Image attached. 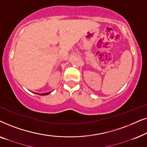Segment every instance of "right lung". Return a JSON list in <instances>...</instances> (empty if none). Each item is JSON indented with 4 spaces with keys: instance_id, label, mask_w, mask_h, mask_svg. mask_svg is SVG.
<instances>
[{
    "instance_id": "obj_1",
    "label": "right lung",
    "mask_w": 147,
    "mask_h": 147,
    "mask_svg": "<svg viewBox=\"0 0 147 147\" xmlns=\"http://www.w3.org/2000/svg\"><path fill=\"white\" fill-rule=\"evenodd\" d=\"M37 94H38V93H37ZM50 94V92H47V93H44V94H38L39 95H41V96H45V95H48V94Z\"/></svg>"
}]
</instances>
